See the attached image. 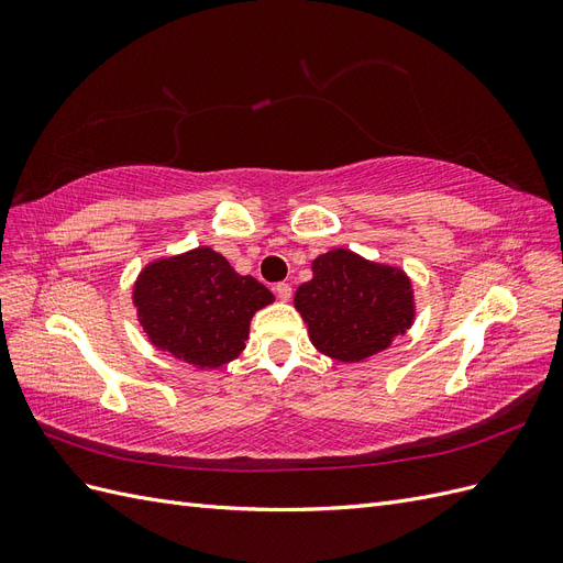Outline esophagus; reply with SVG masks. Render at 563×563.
I'll return each mask as SVG.
<instances>
[{
    "label": "esophagus",
    "instance_id": "1",
    "mask_svg": "<svg viewBox=\"0 0 563 563\" xmlns=\"http://www.w3.org/2000/svg\"><path fill=\"white\" fill-rule=\"evenodd\" d=\"M275 294H277V298H279V300H284V302H286L288 298H291V286L282 282V284H277V286H275Z\"/></svg>",
    "mask_w": 563,
    "mask_h": 563
}]
</instances>
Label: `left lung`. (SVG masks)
I'll use <instances>...</instances> for the list:
<instances>
[{
	"instance_id": "left-lung-1",
	"label": "left lung",
	"mask_w": 563,
	"mask_h": 563,
	"mask_svg": "<svg viewBox=\"0 0 563 563\" xmlns=\"http://www.w3.org/2000/svg\"><path fill=\"white\" fill-rule=\"evenodd\" d=\"M294 308L308 323L312 345L343 364L387 350L416 321L411 277L350 249L312 261V279L298 286Z\"/></svg>"
}]
</instances>
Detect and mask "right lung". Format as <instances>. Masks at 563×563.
Segmentation results:
<instances>
[{
    "instance_id": "1",
    "label": "right lung",
    "mask_w": 563,
    "mask_h": 563,
    "mask_svg": "<svg viewBox=\"0 0 563 563\" xmlns=\"http://www.w3.org/2000/svg\"><path fill=\"white\" fill-rule=\"evenodd\" d=\"M272 300L267 286L209 246L150 261L133 284V308L150 343L199 371L236 360L253 314Z\"/></svg>"
}]
</instances>
